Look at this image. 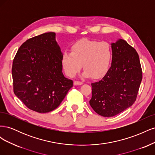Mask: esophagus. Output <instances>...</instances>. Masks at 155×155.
<instances>
[{"instance_id":"obj_1","label":"esophagus","mask_w":155,"mask_h":155,"mask_svg":"<svg viewBox=\"0 0 155 155\" xmlns=\"http://www.w3.org/2000/svg\"><path fill=\"white\" fill-rule=\"evenodd\" d=\"M83 84L82 81H74V85H81Z\"/></svg>"}]
</instances>
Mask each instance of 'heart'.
Returning <instances> with one entry per match:
<instances>
[{
	"label": "heart",
	"instance_id": "heart-1",
	"mask_svg": "<svg viewBox=\"0 0 155 155\" xmlns=\"http://www.w3.org/2000/svg\"><path fill=\"white\" fill-rule=\"evenodd\" d=\"M113 57L111 46L107 42L82 39L74 44L71 52L62 55V65L68 76L74 77L82 67L85 76L97 79L109 71Z\"/></svg>",
	"mask_w": 155,
	"mask_h": 155
}]
</instances>
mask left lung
Here are the masks:
<instances>
[{"label": "left lung", "instance_id": "left-lung-1", "mask_svg": "<svg viewBox=\"0 0 155 155\" xmlns=\"http://www.w3.org/2000/svg\"><path fill=\"white\" fill-rule=\"evenodd\" d=\"M111 67L100 81L93 83L89 101L97 114L112 117L132 105L142 80V70L136 50L124 40L112 44Z\"/></svg>", "mask_w": 155, "mask_h": 155}]
</instances>
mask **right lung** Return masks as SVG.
<instances>
[{
    "instance_id": "1",
    "label": "right lung",
    "mask_w": 155,
    "mask_h": 155,
    "mask_svg": "<svg viewBox=\"0 0 155 155\" xmlns=\"http://www.w3.org/2000/svg\"><path fill=\"white\" fill-rule=\"evenodd\" d=\"M48 32L26 40L13 59V92L29 109L46 113L58 107L73 86L62 72V53Z\"/></svg>"
}]
</instances>
